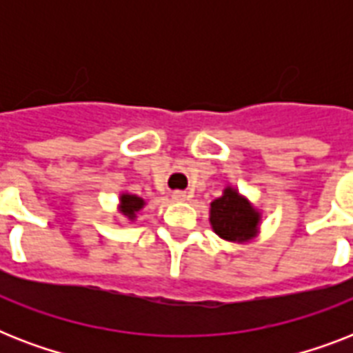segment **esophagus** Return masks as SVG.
Here are the masks:
<instances>
[{"label":"esophagus","instance_id":"1","mask_svg":"<svg viewBox=\"0 0 353 353\" xmlns=\"http://www.w3.org/2000/svg\"><path fill=\"white\" fill-rule=\"evenodd\" d=\"M172 199L174 201H185V199H188V194L183 192V190H176V192H172Z\"/></svg>","mask_w":353,"mask_h":353}]
</instances>
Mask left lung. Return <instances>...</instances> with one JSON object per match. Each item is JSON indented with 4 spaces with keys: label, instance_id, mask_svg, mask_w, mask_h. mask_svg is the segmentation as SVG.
<instances>
[{
    "label": "left lung",
    "instance_id": "8db88e82",
    "mask_svg": "<svg viewBox=\"0 0 353 353\" xmlns=\"http://www.w3.org/2000/svg\"><path fill=\"white\" fill-rule=\"evenodd\" d=\"M210 225L227 241H249L260 225L258 212L236 188L227 187L223 196L210 203Z\"/></svg>",
    "mask_w": 353,
    "mask_h": 353
}]
</instances>
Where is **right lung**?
<instances>
[{
  "label": "right lung",
  "mask_w": 353,
  "mask_h": 353,
  "mask_svg": "<svg viewBox=\"0 0 353 353\" xmlns=\"http://www.w3.org/2000/svg\"><path fill=\"white\" fill-rule=\"evenodd\" d=\"M144 199L139 198V196H135V194H121V214H124L128 218V220H135L137 218V212L144 207Z\"/></svg>",
  "instance_id": "add662e5"
}]
</instances>
